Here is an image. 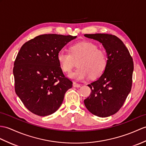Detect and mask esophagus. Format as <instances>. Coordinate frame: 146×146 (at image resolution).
<instances>
[{"label":"esophagus","instance_id":"34e87169","mask_svg":"<svg viewBox=\"0 0 146 146\" xmlns=\"http://www.w3.org/2000/svg\"><path fill=\"white\" fill-rule=\"evenodd\" d=\"M73 85L74 87H76V88H80L81 86V84L77 83L76 82H73Z\"/></svg>","mask_w":146,"mask_h":146}]
</instances>
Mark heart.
<instances>
[{"label": "heart", "mask_w": 146, "mask_h": 146, "mask_svg": "<svg viewBox=\"0 0 146 146\" xmlns=\"http://www.w3.org/2000/svg\"><path fill=\"white\" fill-rule=\"evenodd\" d=\"M69 52L61 50L56 56L57 62L65 73H70L78 62L79 67L70 73L68 77L76 80H83L91 76L96 79L101 76L108 65L106 51L98 48L95 44L90 42H82L70 46Z\"/></svg>", "instance_id": "b5f03b06"}]
</instances>
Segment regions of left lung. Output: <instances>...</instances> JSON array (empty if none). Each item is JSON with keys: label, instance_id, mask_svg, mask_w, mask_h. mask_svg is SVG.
<instances>
[{"label": "left lung", "instance_id": "1", "mask_svg": "<svg viewBox=\"0 0 146 146\" xmlns=\"http://www.w3.org/2000/svg\"><path fill=\"white\" fill-rule=\"evenodd\" d=\"M84 35L102 43L108 56V65L102 75L88 85L91 93L84 103L88 110L95 116H110L121 109L131 90L133 58L116 36L107 33Z\"/></svg>", "mask_w": 146, "mask_h": 146}]
</instances>
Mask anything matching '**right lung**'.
Segmentation results:
<instances>
[{
  "label": "right lung",
  "mask_w": 146,
  "mask_h": 146,
  "mask_svg": "<svg viewBox=\"0 0 146 146\" xmlns=\"http://www.w3.org/2000/svg\"><path fill=\"white\" fill-rule=\"evenodd\" d=\"M76 36L44 34L22 46L13 68L15 91L32 113L45 116L55 113L62 104L72 81L64 75L56 56Z\"/></svg>",
  "instance_id": "add662e5"
}]
</instances>
